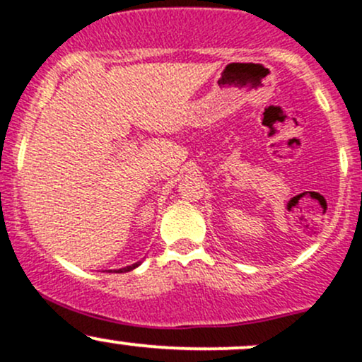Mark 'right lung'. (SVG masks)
Wrapping results in <instances>:
<instances>
[{"label": "right lung", "instance_id": "right-lung-1", "mask_svg": "<svg viewBox=\"0 0 362 362\" xmlns=\"http://www.w3.org/2000/svg\"><path fill=\"white\" fill-rule=\"evenodd\" d=\"M135 267H139V264L128 265V267H123V269H119V271H117V272H128V271H133V269H135Z\"/></svg>", "mask_w": 362, "mask_h": 362}]
</instances>
